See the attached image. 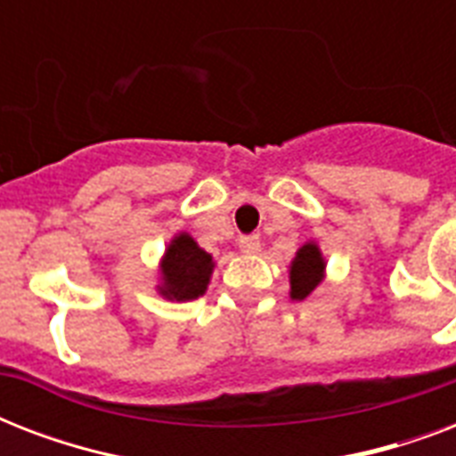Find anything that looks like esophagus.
<instances>
[{
    "mask_svg": "<svg viewBox=\"0 0 456 456\" xmlns=\"http://www.w3.org/2000/svg\"><path fill=\"white\" fill-rule=\"evenodd\" d=\"M239 248H241L243 253L253 256V253H257V250H260V236L257 234L241 236V239H239Z\"/></svg>",
    "mask_w": 456,
    "mask_h": 456,
    "instance_id": "1",
    "label": "esophagus"
}]
</instances>
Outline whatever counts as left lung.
<instances>
[{"mask_svg": "<svg viewBox=\"0 0 456 456\" xmlns=\"http://www.w3.org/2000/svg\"><path fill=\"white\" fill-rule=\"evenodd\" d=\"M324 274V260L314 243H305L291 263V298L305 300L310 296Z\"/></svg>", "mask_w": 456, "mask_h": 456, "instance_id": "8db88e82", "label": "left lung"}]
</instances>
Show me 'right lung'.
I'll return each mask as SVG.
<instances>
[{
    "mask_svg": "<svg viewBox=\"0 0 456 456\" xmlns=\"http://www.w3.org/2000/svg\"><path fill=\"white\" fill-rule=\"evenodd\" d=\"M213 272V257L199 248L189 234L172 239L163 257V286L160 293L170 300H193L206 293Z\"/></svg>",
    "mask_w": 456,
    "mask_h": 456,
    "instance_id": "add662e5",
    "label": "right lung"
}]
</instances>
